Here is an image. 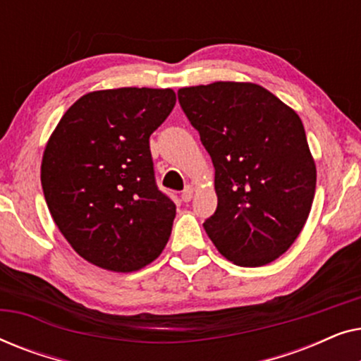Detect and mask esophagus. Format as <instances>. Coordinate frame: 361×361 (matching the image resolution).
Instances as JSON below:
<instances>
[{
  "mask_svg": "<svg viewBox=\"0 0 361 361\" xmlns=\"http://www.w3.org/2000/svg\"><path fill=\"white\" fill-rule=\"evenodd\" d=\"M192 195H194V189H192L190 185H187L184 190H182V200L184 202H190Z\"/></svg>",
  "mask_w": 361,
  "mask_h": 361,
  "instance_id": "obj_1",
  "label": "esophagus"
}]
</instances>
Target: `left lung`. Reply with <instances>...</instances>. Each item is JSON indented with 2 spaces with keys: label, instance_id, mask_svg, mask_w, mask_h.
Masks as SVG:
<instances>
[{
  "label": "left lung",
  "instance_id": "1",
  "mask_svg": "<svg viewBox=\"0 0 361 361\" xmlns=\"http://www.w3.org/2000/svg\"><path fill=\"white\" fill-rule=\"evenodd\" d=\"M177 98L215 167L207 235L238 266L279 258L307 220L317 180L298 113L256 83L180 88Z\"/></svg>",
  "mask_w": 361,
  "mask_h": 361
}]
</instances>
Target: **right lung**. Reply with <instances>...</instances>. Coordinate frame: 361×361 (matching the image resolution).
<instances>
[{"label":"right lung","instance_id":"1","mask_svg":"<svg viewBox=\"0 0 361 361\" xmlns=\"http://www.w3.org/2000/svg\"><path fill=\"white\" fill-rule=\"evenodd\" d=\"M176 105L171 88L83 95L66 111L42 157L54 221L82 258L130 273L161 255L176 204L156 184L149 136Z\"/></svg>","mask_w":361,"mask_h":361}]
</instances>
